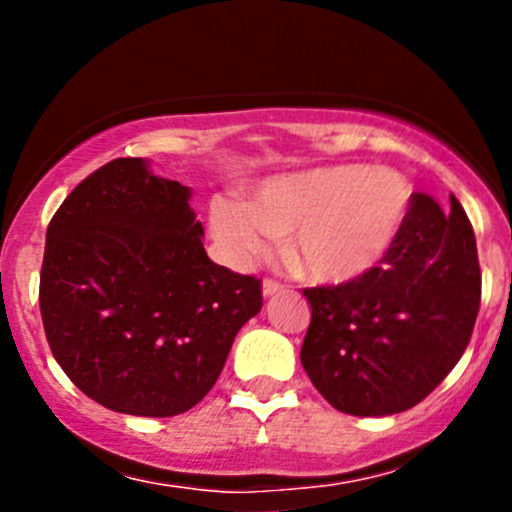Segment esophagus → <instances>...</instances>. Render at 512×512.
<instances>
[{
    "mask_svg": "<svg viewBox=\"0 0 512 512\" xmlns=\"http://www.w3.org/2000/svg\"><path fill=\"white\" fill-rule=\"evenodd\" d=\"M282 289H285V285H282V282H277V280H270V277L262 282V294H265V297H272V294L282 292Z\"/></svg>",
    "mask_w": 512,
    "mask_h": 512,
    "instance_id": "34e87169",
    "label": "esophagus"
}]
</instances>
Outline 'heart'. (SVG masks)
Masks as SVG:
<instances>
[{
  "label": "heart",
  "mask_w": 512,
  "mask_h": 512,
  "mask_svg": "<svg viewBox=\"0 0 512 512\" xmlns=\"http://www.w3.org/2000/svg\"><path fill=\"white\" fill-rule=\"evenodd\" d=\"M411 208L404 175L369 165H332L270 178L252 203L218 195L210 227L235 265L270 252L287 238V257L322 285H347L369 275L389 255Z\"/></svg>",
  "instance_id": "obj_1"
}]
</instances>
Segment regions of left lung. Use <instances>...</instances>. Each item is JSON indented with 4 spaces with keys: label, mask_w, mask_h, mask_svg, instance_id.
<instances>
[{
    "label": "left lung",
    "mask_w": 512,
    "mask_h": 512,
    "mask_svg": "<svg viewBox=\"0 0 512 512\" xmlns=\"http://www.w3.org/2000/svg\"><path fill=\"white\" fill-rule=\"evenodd\" d=\"M302 359L319 394L352 416H391L426 399L458 364L480 309L476 235L456 198L411 195L399 237L361 280L304 289Z\"/></svg>",
    "instance_id": "obj_1"
}]
</instances>
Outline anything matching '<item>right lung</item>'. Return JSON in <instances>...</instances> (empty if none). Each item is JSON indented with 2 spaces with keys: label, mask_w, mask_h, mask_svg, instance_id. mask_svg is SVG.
I'll list each match as a JSON object with an SVG mask.
<instances>
[{
  "label": "right lung",
  "mask_w": 512,
  "mask_h": 512,
  "mask_svg": "<svg viewBox=\"0 0 512 512\" xmlns=\"http://www.w3.org/2000/svg\"><path fill=\"white\" fill-rule=\"evenodd\" d=\"M190 188L116 158L81 180L46 227V342L89 399L118 414L178 416L218 381L262 282L215 265Z\"/></svg>",
  "instance_id": "1"
}]
</instances>
